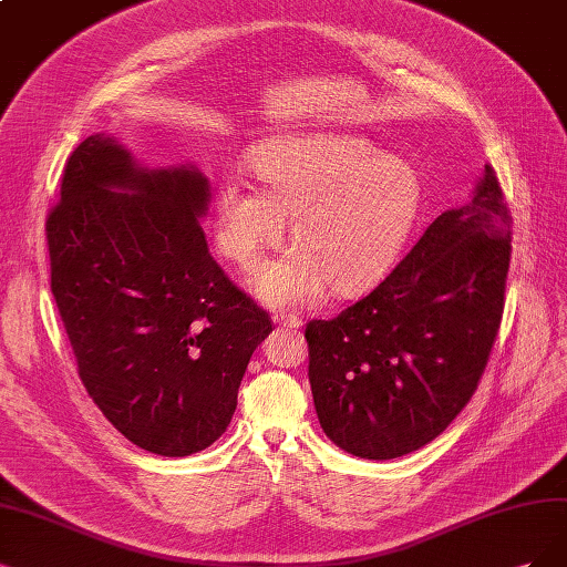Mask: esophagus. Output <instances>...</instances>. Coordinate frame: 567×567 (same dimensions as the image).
Wrapping results in <instances>:
<instances>
[{
	"mask_svg": "<svg viewBox=\"0 0 567 567\" xmlns=\"http://www.w3.org/2000/svg\"><path fill=\"white\" fill-rule=\"evenodd\" d=\"M276 322L285 329H299L301 327V320L297 316H287V312H278L276 316Z\"/></svg>",
	"mask_w": 567,
	"mask_h": 567,
	"instance_id": "34e87169",
	"label": "esophagus"
}]
</instances>
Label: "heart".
I'll use <instances>...</instances> for the list:
<instances>
[{
    "mask_svg": "<svg viewBox=\"0 0 567 567\" xmlns=\"http://www.w3.org/2000/svg\"><path fill=\"white\" fill-rule=\"evenodd\" d=\"M259 186L226 175L213 198V234L226 259L255 268L278 247L291 217V243L249 280L268 306L316 303L327 287L354 297L388 278L423 213L415 167L339 131L272 135L247 154Z\"/></svg>",
    "mask_w": 567,
    "mask_h": 567,
    "instance_id": "b5f03b06",
    "label": "heart"
}]
</instances>
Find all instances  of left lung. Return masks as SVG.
<instances>
[{"label":"left lung","mask_w":567,"mask_h":567,"mask_svg":"<svg viewBox=\"0 0 567 567\" xmlns=\"http://www.w3.org/2000/svg\"><path fill=\"white\" fill-rule=\"evenodd\" d=\"M512 217L491 165L369 297L306 327L324 434L364 460L413 453L467 406L495 343Z\"/></svg>","instance_id":"8db88e82"}]
</instances>
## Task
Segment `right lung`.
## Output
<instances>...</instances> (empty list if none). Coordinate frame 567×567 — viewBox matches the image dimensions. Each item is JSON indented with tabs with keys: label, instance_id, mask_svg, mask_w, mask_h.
I'll use <instances>...</instances> for the list:
<instances>
[{
	"label": "right lung",
	"instance_id": "1",
	"mask_svg": "<svg viewBox=\"0 0 567 567\" xmlns=\"http://www.w3.org/2000/svg\"><path fill=\"white\" fill-rule=\"evenodd\" d=\"M196 165L144 167L95 133L47 221L51 291L79 379L135 446L184 457L226 432L268 312L209 257Z\"/></svg>",
	"mask_w": 567,
	"mask_h": 567
}]
</instances>
